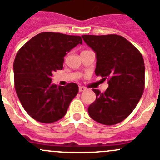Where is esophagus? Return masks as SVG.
I'll list each match as a JSON object with an SVG mask.
<instances>
[{
	"label": "esophagus",
	"instance_id": "esophagus-1",
	"mask_svg": "<svg viewBox=\"0 0 160 160\" xmlns=\"http://www.w3.org/2000/svg\"><path fill=\"white\" fill-rule=\"evenodd\" d=\"M85 90H86V88H84V87H82V86H80V87L79 88V92H83V91H85Z\"/></svg>",
	"mask_w": 160,
	"mask_h": 160
}]
</instances>
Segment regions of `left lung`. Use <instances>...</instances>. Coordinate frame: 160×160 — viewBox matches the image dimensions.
<instances>
[{
	"label": "left lung",
	"mask_w": 160,
	"mask_h": 160,
	"mask_svg": "<svg viewBox=\"0 0 160 160\" xmlns=\"http://www.w3.org/2000/svg\"><path fill=\"white\" fill-rule=\"evenodd\" d=\"M96 54V76L108 79L104 92L93 89L96 99L88 107L89 116L105 125L122 122L133 112L143 93L145 66L140 52L116 34L83 35Z\"/></svg>",
	"instance_id": "obj_1"
}]
</instances>
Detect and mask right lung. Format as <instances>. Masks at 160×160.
Listing matches in <instances>:
<instances>
[{
  "label": "right lung",
  "mask_w": 160,
  "mask_h": 160,
  "mask_svg": "<svg viewBox=\"0 0 160 160\" xmlns=\"http://www.w3.org/2000/svg\"><path fill=\"white\" fill-rule=\"evenodd\" d=\"M79 44L80 36L44 32L20 48L13 63L14 86L21 105L37 121L56 122L65 116L77 95V83H52V72L63 68L64 56Z\"/></svg>",
  "instance_id": "right-lung-1"
}]
</instances>
